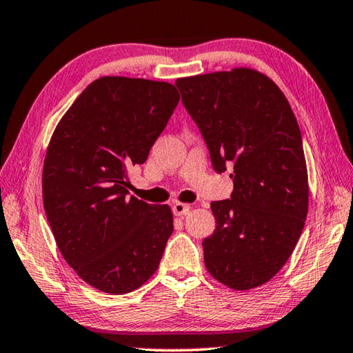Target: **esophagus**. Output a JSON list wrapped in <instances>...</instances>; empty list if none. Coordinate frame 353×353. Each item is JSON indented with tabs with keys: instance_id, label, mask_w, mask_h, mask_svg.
Listing matches in <instances>:
<instances>
[{
	"instance_id": "34e87169",
	"label": "esophagus",
	"mask_w": 353,
	"mask_h": 353,
	"mask_svg": "<svg viewBox=\"0 0 353 353\" xmlns=\"http://www.w3.org/2000/svg\"><path fill=\"white\" fill-rule=\"evenodd\" d=\"M191 211V206L190 205H185V203H174L172 205V212H174V216H186Z\"/></svg>"
}]
</instances>
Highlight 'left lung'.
I'll return each instance as SVG.
<instances>
[{"mask_svg":"<svg viewBox=\"0 0 353 353\" xmlns=\"http://www.w3.org/2000/svg\"><path fill=\"white\" fill-rule=\"evenodd\" d=\"M214 170L232 168L231 199L211 203L205 266L236 291L265 285L291 257L307 214V170L286 96L251 68L176 81Z\"/></svg>","mask_w":353,"mask_h":353,"instance_id":"8db88e82","label":"left lung"}]
</instances>
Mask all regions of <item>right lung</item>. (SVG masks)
Here are the masks:
<instances>
[{"mask_svg":"<svg viewBox=\"0 0 353 353\" xmlns=\"http://www.w3.org/2000/svg\"><path fill=\"white\" fill-rule=\"evenodd\" d=\"M168 82L103 76L62 116L43 170L47 220L62 257L90 286L122 295L161 263L168 205L128 196V168L147 161L177 107Z\"/></svg>","mask_w":353,"mask_h":353,"instance_id":"obj_1","label":"right lung"}]
</instances>
